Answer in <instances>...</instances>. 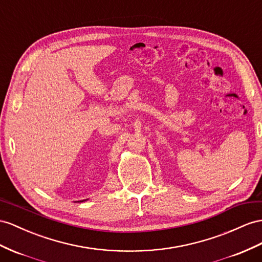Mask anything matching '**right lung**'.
Masks as SVG:
<instances>
[{"instance_id": "1", "label": "right lung", "mask_w": 262, "mask_h": 262, "mask_svg": "<svg viewBox=\"0 0 262 262\" xmlns=\"http://www.w3.org/2000/svg\"><path fill=\"white\" fill-rule=\"evenodd\" d=\"M87 200V199H86ZM83 201H85V200H79V201H77V203H83Z\"/></svg>"}]
</instances>
